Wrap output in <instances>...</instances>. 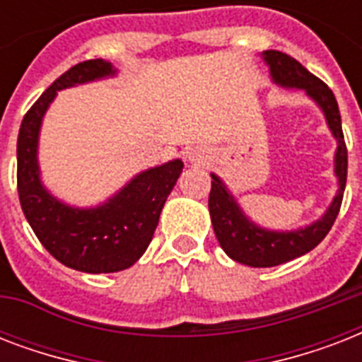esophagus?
I'll return each instance as SVG.
<instances>
[{"instance_id":"esophagus-1","label":"esophagus","mask_w":362,"mask_h":362,"mask_svg":"<svg viewBox=\"0 0 362 362\" xmlns=\"http://www.w3.org/2000/svg\"><path fill=\"white\" fill-rule=\"evenodd\" d=\"M186 158H187V161H189V163L203 165V163H206V159H209L210 156H209V152L204 150V148L195 146V148H189V150H187Z\"/></svg>"}]
</instances>
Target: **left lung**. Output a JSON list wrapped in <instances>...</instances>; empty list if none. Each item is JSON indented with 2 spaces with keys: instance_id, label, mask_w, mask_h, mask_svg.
<instances>
[{
  "instance_id": "obj_1",
  "label": "left lung",
  "mask_w": 362,
  "mask_h": 362,
  "mask_svg": "<svg viewBox=\"0 0 362 362\" xmlns=\"http://www.w3.org/2000/svg\"><path fill=\"white\" fill-rule=\"evenodd\" d=\"M261 56L264 64L270 67V76L276 84L304 90L306 95L314 99L317 107L323 110L329 129L338 142L337 153H334V175L338 176V192L323 218L314 221L312 226H306L297 231H270L247 220L220 176L212 173L209 210L216 238L233 261L247 264V267H257V269L287 263L314 250L327 237V233L331 231L332 223L337 220L340 206H342L346 178H348V148L344 141L337 98L331 88L287 54L278 52V50H264Z\"/></svg>"
}]
</instances>
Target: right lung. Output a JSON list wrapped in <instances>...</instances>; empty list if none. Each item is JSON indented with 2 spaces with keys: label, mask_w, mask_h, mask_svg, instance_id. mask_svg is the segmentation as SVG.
Returning <instances> with one entry per match:
<instances>
[{
  "label": "right lung",
  "mask_w": 362,
  "mask_h": 362,
  "mask_svg": "<svg viewBox=\"0 0 362 362\" xmlns=\"http://www.w3.org/2000/svg\"><path fill=\"white\" fill-rule=\"evenodd\" d=\"M115 75L112 64L101 58L65 71L25 112L16 142V182L25 220L52 257L90 274L118 272L139 261L152 242L161 209L184 167L180 159H173L144 170L95 209H75L47 192L37 146L48 105L59 90Z\"/></svg>",
  "instance_id": "obj_1"
}]
</instances>
